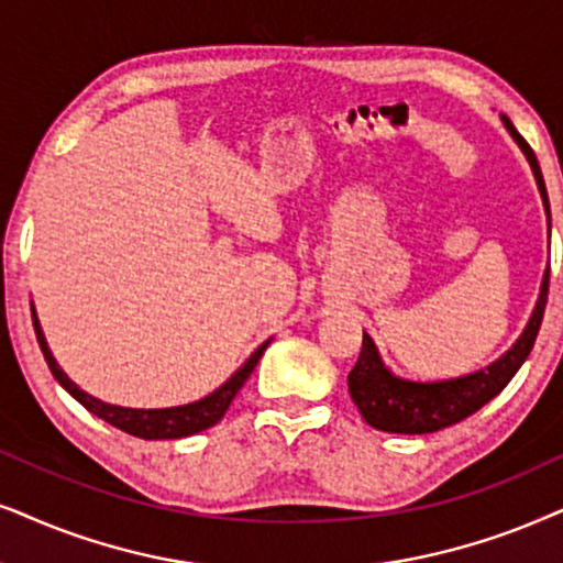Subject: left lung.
Returning <instances> with one entry per match:
<instances>
[{
	"instance_id": "left-lung-1",
	"label": "left lung",
	"mask_w": 563,
	"mask_h": 563,
	"mask_svg": "<svg viewBox=\"0 0 563 563\" xmlns=\"http://www.w3.org/2000/svg\"><path fill=\"white\" fill-rule=\"evenodd\" d=\"M507 132L515 137L519 151L528 158L532 174H536L540 197H543V208L548 216V229H551V208H548V191L543 174H540L538 158L532 147L525 142L522 134L515 130V124L507 117H501ZM548 280H551V267L545 269L543 283H540V296L528 327L515 345L509 347L501 358L494 364L481 368V372L457 376V379L444 382H408L400 379L384 366L379 351H376L374 340L364 332V345H361V355L355 361L353 372L347 374V389L355 408L361 410L364 421L374 429L387 433H433L446 426L460 423L462 418L473 416L481 410L488 400L507 387L511 376L519 372L525 364L532 345H536L540 322H543V311L548 301Z\"/></svg>"
}]
</instances>
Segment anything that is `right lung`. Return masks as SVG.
<instances>
[{"instance_id":"right-lung-1","label":"right lung","mask_w":563,"mask_h":563,"mask_svg":"<svg viewBox=\"0 0 563 563\" xmlns=\"http://www.w3.org/2000/svg\"><path fill=\"white\" fill-rule=\"evenodd\" d=\"M33 327H35V338H38V345H41V351H44V358H46L48 368H52L54 379L59 382L62 387L82 405V408H88L92 416L103 418L106 423L117 426V429L132 433V437H137V439H184V437H191V433H199V431L210 429V426H216L220 418L225 416V410H229L233 397L239 395L241 387H244V382L252 376L254 366L260 364L262 353H265L269 345V340L267 343H262L257 351L249 355L246 364L241 366L229 382L220 384L216 393L202 397V400L179 405V408L140 410V408H122V405H109V402L98 400V397L82 393V389L62 372V366L56 364L52 351H48V343L44 338V330H41L38 317H35V309H33Z\"/></svg>"}]
</instances>
